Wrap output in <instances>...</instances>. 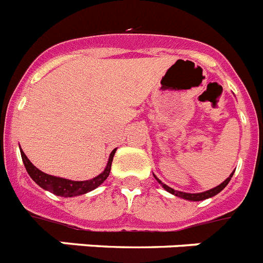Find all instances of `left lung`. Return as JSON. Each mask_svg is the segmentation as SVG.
Listing matches in <instances>:
<instances>
[{
    "label": "left lung",
    "instance_id": "left-lung-1",
    "mask_svg": "<svg viewBox=\"0 0 263 263\" xmlns=\"http://www.w3.org/2000/svg\"><path fill=\"white\" fill-rule=\"evenodd\" d=\"M233 175H234V173L231 174V175L229 176V178H227L223 183H220L219 186L214 187V189L209 190V191H204V193H199V194H187V193H182V191H176V190L171 189V187H168L167 184H163V183L160 182L158 178H156V176L155 178L159 183H162V186L164 187V190H167L168 193L174 194V195L179 196V198H183V199H187V200H203V199H207V198H211V196H214V195H217L218 193H220V191H222V190H223L227 184H229V182H230V179L233 178Z\"/></svg>",
    "mask_w": 263,
    "mask_h": 263
}]
</instances>
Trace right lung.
Masks as SVG:
<instances>
[{
	"label": "right lung",
	"instance_id": "1",
	"mask_svg": "<svg viewBox=\"0 0 263 263\" xmlns=\"http://www.w3.org/2000/svg\"><path fill=\"white\" fill-rule=\"evenodd\" d=\"M115 151L111 152L109 159H108L107 167L103 173L99 176L93 178V179L84 180V182H74V180H68L64 179V178H57V176L48 175V174L40 171L39 168H36L34 165L30 163V160L26 158V155L24 154V151L21 149V158H23L24 165H25L26 171L29 174V176L32 178L34 182L39 184L40 187H43L44 190H48L54 195L64 196V198H70V196L76 195H83V194H87L92 190H95L96 187H99L101 183L104 182L108 178L109 173H111V165H112V159H114Z\"/></svg>",
	"mask_w": 263,
	"mask_h": 263
}]
</instances>
